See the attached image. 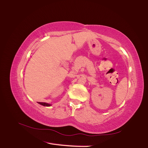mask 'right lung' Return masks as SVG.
I'll return each instance as SVG.
<instances>
[{
    "instance_id": "right-lung-1",
    "label": "right lung",
    "mask_w": 148,
    "mask_h": 148,
    "mask_svg": "<svg viewBox=\"0 0 148 148\" xmlns=\"http://www.w3.org/2000/svg\"><path fill=\"white\" fill-rule=\"evenodd\" d=\"M38 103H39L40 104L42 105V106H51V104L46 103V102H38Z\"/></svg>"
}]
</instances>
